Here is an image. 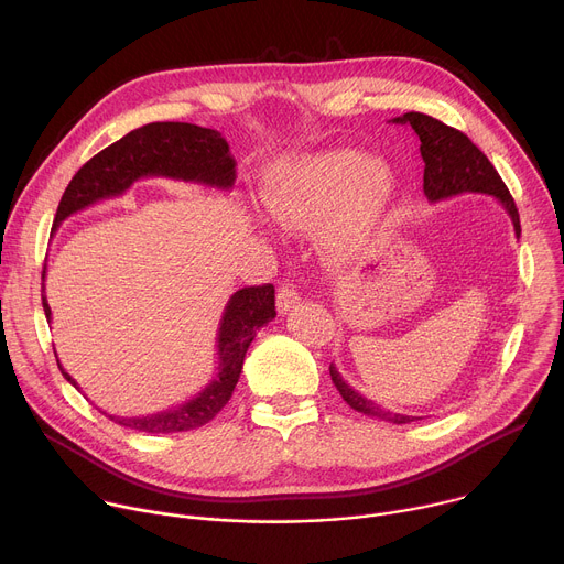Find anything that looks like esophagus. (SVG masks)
Returning a JSON list of instances; mask_svg holds the SVG:
<instances>
[{
	"mask_svg": "<svg viewBox=\"0 0 564 564\" xmlns=\"http://www.w3.org/2000/svg\"><path fill=\"white\" fill-rule=\"evenodd\" d=\"M299 303V292L294 290L292 283H281L279 292H276V311L281 315H285L290 308H294V305Z\"/></svg>",
	"mask_w": 564,
	"mask_h": 564,
	"instance_id": "34e87169",
	"label": "esophagus"
}]
</instances>
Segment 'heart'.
Masks as SVG:
<instances>
[{
    "label": "heart",
    "mask_w": 564,
    "mask_h": 564,
    "mask_svg": "<svg viewBox=\"0 0 564 564\" xmlns=\"http://www.w3.org/2000/svg\"><path fill=\"white\" fill-rule=\"evenodd\" d=\"M398 193V175L362 150L335 148L288 164L265 180L263 202L285 227L313 231L335 251L362 247L384 220Z\"/></svg>",
    "instance_id": "heart-1"
}]
</instances>
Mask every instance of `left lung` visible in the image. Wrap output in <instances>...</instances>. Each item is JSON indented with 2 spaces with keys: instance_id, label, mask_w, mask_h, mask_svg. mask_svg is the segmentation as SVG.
<instances>
[{
  "instance_id": "obj_1",
  "label": "left lung",
  "mask_w": 564,
  "mask_h": 564,
  "mask_svg": "<svg viewBox=\"0 0 564 564\" xmlns=\"http://www.w3.org/2000/svg\"><path fill=\"white\" fill-rule=\"evenodd\" d=\"M393 123L409 126L421 141V158L425 162L423 191L430 202H443L464 193L490 195L501 204L510 223H513L516 236L520 238L522 227H520V214L513 197H510L506 184L501 182L499 173L488 162V158L464 132H458L441 123L438 119H432L421 112H406L402 117H395ZM330 378L339 395L355 409V412L389 421L393 425H404V423H414L423 419V416H406V414L389 412V409H382L373 400L357 393L341 378L335 365H330Z\"/></svg>"
}]
</instances>
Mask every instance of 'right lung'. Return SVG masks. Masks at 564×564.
<instances>
[{
    "label": "right lung",
    "instance_id": "1",
    "mask_svg": "<svg viewBox=\"0 0 564 564\" xmlns=\"http://www.w3.org/2000/svg\"><path fill=\"white\" fill-rule=\"evenodd\" d=\"M166 177L182 180L220 191H231L236 182V160L229 152V143L218 130L199 128L193 123H148L128 132L117 143L100 150L69 182L58 204L54 229L69 216L91 207L100 199L123 195L137 180ZM42 270V292H44ZM42 308L46 322H51L48 301L42 294ZM276 317L274 285L242 288L231 294L218 328V367L214 380L191 400L150 416H112L110 421L145 432V434H173L207 425L216 419L220 409L229 402L245 362V352L263 328ZM56 352V350H54ZM61 367V362H58ZM65 380L78 391V382L61 367Z\"/></svg>",
    "mask_w": 564,
    "mask_h": 564
}]
</instances>
